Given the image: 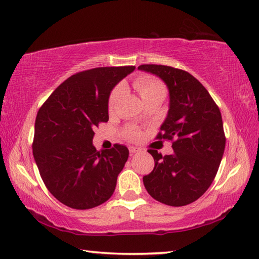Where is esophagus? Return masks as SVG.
<instances>
[{"instance_id":"34e87169","label":"esophagus","mask_w":259,"mask_h":259,"mask_svg":"<svg viewBox=\"0 0 259 259\" xmlns=\"http://www.w3.org/2000/svg\"><path fill=\"white\" fill-rule=\"evenodd\" d=\"M129 151H130L131 154H134V153H137V152H139V151H140V148H138V147H135V146H130V147H129Z\"/></svg>"}]
</instances>
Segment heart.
Instances as JSON below:
<instances>
[{
	"instance_id": "1",
	"label": "heart",
	"mask_w": 259,
	"mask_h": 259,
	"mask_svg": "<svg viewBox=\"0 0 259 259\" xmlns=\"http://www.w3.org/2000/svg\"><path fill=\"white\" fill-rule=\"evenodd\" d=\"M135 87L139 93L140 97L143 98L144 102L152 98H160L163 100L166 95L165 87L162 84L159 80H156V78L148 75H142L136 78ZM123 91H124L123 84H117L112 90V93L108 97L109 111H112V109L115 107L116 103L119 102L121 96L123 95ZM124 134L126 137L133 140L138 139L140 138V136H142V133H140L137 128H135V126H129V128H126Z\"/></svg>"
}]
</instances>
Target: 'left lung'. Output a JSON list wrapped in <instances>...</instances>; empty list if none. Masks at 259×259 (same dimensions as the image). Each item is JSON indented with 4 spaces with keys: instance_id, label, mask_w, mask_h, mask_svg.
I'll list each match as a JSON object with an SVG mask.
<instances>
[{
    "instance_id": "1",
    "label": "left lung",
    "mask_w": 259,
    "mask_h": 259,
    "mask_svg": "<svg viewBox=\"0 0 259 259\" xmlns=\"http://www.w3.org/2000/svg\"><path fill=\"white\" fill-rule=\"evenodd\" d=\"M169 90V111L157 139L172 140L171 155L148 150L154 169L143 177L153 199L183 207L198 200L216 177L225 150L222 114L207 89L183 69L164 65H140Z\"/></svg>"
}]
</instances>
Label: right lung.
<instances>
[{"label": "right lung", "instance_id": "obj_1", "mask_svg": "<svg viewBox=\"0 0 259 259\" xmlns=\"http://www.w3.org/2000/svg\"><path fill=\"white\" fill-rule=\"evenodd\" d=\"M135 66L98 67L65 80L35 120L33 155L46 186L69 208L85 210L111 198L129 150L97 151L94 129L108 121V97Z\"/></svg>", "mask_w": 259, "mask_h": 259}]
</instances>
